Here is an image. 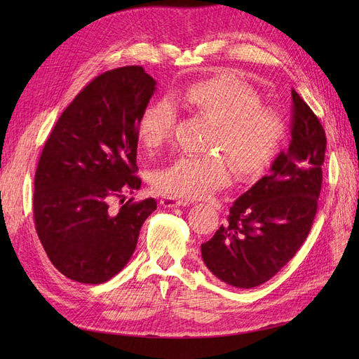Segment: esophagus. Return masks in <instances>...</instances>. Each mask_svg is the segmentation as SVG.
Here are the masks:
<instances>
[{"mask_svg": "<svg viewBox=\"0 0 359 359\" xmlns=\"http://www.w3.org/2000/svg\"><path fill=\"white\" fill-rule=\"evenodd\" d=\"M161 206H165V208H177V206H186L189 205L187 201H182V199H177V198H163L160 201Z\"/></svg>", "mask_w": 359, "mask_h": 359, "instance_id": "34e87169", "label": "esophagus"}]
</instances>
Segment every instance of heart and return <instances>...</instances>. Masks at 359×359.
Segmentation results:
<instances>
[{
	"mask_svg": "<svg viewBox=\"0 0 359 359\" xmlns=\"http://www.w3.org/2000/svg\"><path fill=\"white\" fill-rule=\"evenodd\" d=\"M215 123L208 149L231 160L243 177H256L274 160L286 136V123L265 109L255 91L241 82L211 78L190 85L175 95ZM177 123V106L170 99L151 103L139 121V135L148 149L170 137ZM232 172L219 154L180 156L154 173V186L170 196L208 198L231 182Z\"/></svg>",
	"mask_w": 359,
	"mask_h": 359,
	"instance_id": "obj_1",
	"label": "heart"
}]
</instances>
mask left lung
<instances>
[{"mask_svg": "<svg viewBox=\"0 0 359 359\" xmlns=\"http://www.w3.org/2000/svg\"><path fill=\"white\" fill-rule=\"evenodd\" d=\"M290 112L289 148L232 203L227 223L201 245L206 268L229 286L252 289L265 283L297 255L311 229L327 137L295 90Z\"/></svg>", "mask_w": 359, "mask_h": 359, "instance_id": "8db88e82", "label": "left lung"}]
</instances>
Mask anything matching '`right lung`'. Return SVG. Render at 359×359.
<instances>
[{
    "instance_id": "right-lung-1",
    "label": "right lung",
    "mask_w": 359,
    "mask_h": 359,
    "mask_svg": "<svg viewBox=\"0 0 359 359\" xmlns=\"http://www.w3.org/2000/svg\"><path fill=\"white\" fill-rule=\"evenodd\" d=\"M157 82L140 66L106 72L74 97L53 127L34 178V222L61 274L100 285L132 257L139 231L157 202L126 193L140 189L137 128ZM123 205L110 208L115 198Z\"/></svg>"
}]
</instances>
